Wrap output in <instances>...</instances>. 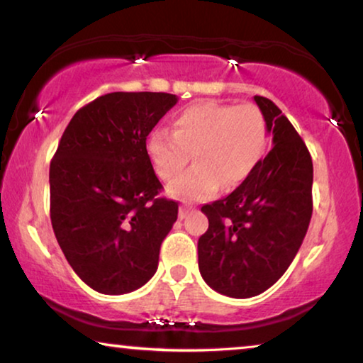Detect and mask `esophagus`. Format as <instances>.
<instances>
[{"label": "esophagus", "instance_id": "1", "mask_svg": "<svg viewBox=\"0 0 363 363\" xmlns=\"http://www.w3.org/2000/svg\"><path fill=\"white\" fill-rule=\"evenodd\" d=\"M189 213H191V208L186 207V206H182L179 208V218H181V220H182V218H187Z\"/></svg>", "mask_w": 363, "mask_h": 363}]
</instances>
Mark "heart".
Masks as SVG:
<instances>
[{
  "label": "heart",
  "instance_id": "heart-1",
  "mask_svg": "<svg viewBox=\"0 0 363 363\" xmlns=\"http://www.w3.org/2000/svg\"><path fill=\"white\" fill-rule=\"evenodd\" d=\"M268 145V125L257 105L197 101L177 113L172 133L152 131L146 152L152 169L169 181L187 166H196L169 184V194L184 201H206L223 184H242L262 161Z\"/></svg>",
  "mask_w": 363,
  "mask_h": 363
}]
</instances>
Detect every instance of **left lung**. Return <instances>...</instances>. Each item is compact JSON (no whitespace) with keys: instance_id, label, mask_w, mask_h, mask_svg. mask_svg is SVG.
<instances>
[{"instance_id":"obj_1","label":"left lung","mask_w":363,"mask_h":363,"mask_svg":"<svg viewBox=\"0 0 363 363\" xmlns=\"http://www.w3.org/2000/svg\"><path fill=\"white\" fill-rule=\"evenodd\" d=\"M255 101L273 136L272 151L225 199L203 206L199 269L213 291L252 298L278 281L293 262L313 216V160L283 111Z\"/></svg>"}]
</instances>
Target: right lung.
Here are the masks:
<instances>
[{"mask_svg":"<svg viewBox=\"0 0 363 363\" xmlns=\"http://www.w3.org/2000/svg\"><path fill=\"white\" fill-rule=\"evenodd\" d=\"M177 96L113 91L74 115L50 161V222L79 278L101 294L131 293L152 278L177 202L162 184L146 138Z\"/></svg>","mask_w":363,"mask_h":363,"instance_id":"right-lung-1","label":"right lung"}]
</instances>
